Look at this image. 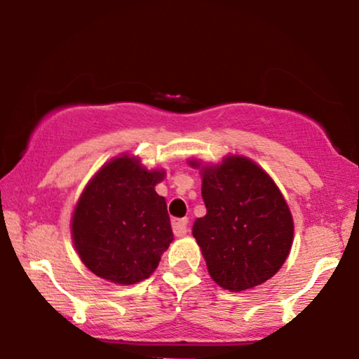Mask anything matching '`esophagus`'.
<instances>
[{
  "label": "esophagus",
  "instance_id": "esophagus-1",
  "mask_svg": "<svg viewBox=\"0 0 359 359\" xmlns=\"http://www.w3.org/2000/svg\"><path fill=\"white\" fill-rule=\"evenodd\" d=\"M173 232L176 237H183L188 233V219H173Z\"/></svg>",
  "mask_w": 359,
  "mask_h": 359
}]
</instances>
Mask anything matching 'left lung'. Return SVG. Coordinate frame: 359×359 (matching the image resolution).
Masks as SVG:
<instances>
[{"mask_svg": "<svg viewBox=\"0 0 359 359\" xmlns=\"http://www.w3.org/2000/svg\"><path fill=\"white\" fill-rule=\"evenodd\" d=\"M189 165L201 166L196 160ZM201 176L208 214L196 219L193 237L210 278L232 292L268 281L286 262L294 237L281 191L266 171L238 155L203 166Z\"/></svg>", "mask_w": 359, "mask_h": 359, "instance_id": "obj_1", "label": "left lung"}]
</instances>
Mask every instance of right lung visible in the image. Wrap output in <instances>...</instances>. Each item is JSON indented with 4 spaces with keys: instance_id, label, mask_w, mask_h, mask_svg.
Segmentation results:
<instances>
[{
    "instance_id": "right-lung-1",
    "label": "right lung",
    "mask_w": 359,
    "mask_h": 359,
    "mask_svg": "<svg viewBox=\"0 0 359 359\" xmlns=\"http://www.w3.org/2000/svg\"><path fill=\"white\" fill-rule=\"evenodd\" d=\"M163 178V170L149 171L139 158L122 155L86 184L72 217V237L96 276L135 284L158 266L173 242L166 201L155 191Z\"/></svg>"
}]
</instances>
